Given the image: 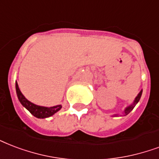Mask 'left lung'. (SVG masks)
Segmentation results:
<instances>
[{"instance_id": "left-lung-1", "label": "left lung", "mask_w": 159, "mask_h": 159, "mask_svg": "<svg viewBox=\"0 0 159 159\" xmlns=\"http://www.w3.org/2000/svg\"><path fill=\"white\" fill-rule=\"evenodd\" d=\"M142 93H143V90H141L140 92H139V93L138 94V95H137V97L135 98V99H134V101H133V103L131 104V105H129V106L127 107H125L124 111H123V116L128 115V113H129V112H130L133 108H134V107L136 106V104L139 102V100H140V98H141ZM115 116H117V114H115Z\"/></svg>"}]
</instances>
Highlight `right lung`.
Instances as JSON below:
<instances>
[{"label":"right lung","instance_id":"1","mask_svg":"<svg viewBox=\"0 0 159 159\" xmlns=\"http://www.w3.org/2000/svg\"><path fill=\"white\" fill-rule=\"evenodd\" d=\"M16 91L18 100L20 101V104L25 108L27 109L34 117H37V118H46V117H51L61 108V105H57V106L53 107H43L34 104L33 102L27 100L25 98V96L21 93L20 90L19 89V87H18L17 82H16Z\"/></svg>","mask_w":159,"mask_h":159}]
</instances>
